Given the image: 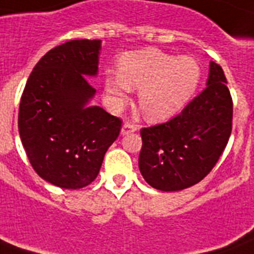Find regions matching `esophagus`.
<instances>
[{
    "label": "esophagus",
    "mask_w": 254,
    "mask_h": 254,
    "mask_svg": "<svg viewBox=\"0 0 254 254\" xmlns=\"http://www.w3.org/2000/svg\"><path fill=\"white\" fill-rule=\"evenodd\" d=\"M135 130H137V127L131 124H124L123 127H121V135H127V134L134 133Z\"/></svg>",
    "instance_id": "esophagus-1"
}]
</instances>
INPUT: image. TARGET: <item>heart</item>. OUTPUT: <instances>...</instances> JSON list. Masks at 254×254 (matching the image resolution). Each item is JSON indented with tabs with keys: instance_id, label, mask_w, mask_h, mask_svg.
Returning a JSON list of instances; mask_svg holds the SVG:
<instances>
[{
	"instance_id": "b5f03b06",
	"label": "heart",
	"mask_w": 254,
	"mask_h": 254,
	"mask_svg": "<svg viewBox=\"0 0 254 254\" xmlns=\"http://www.w3.org/2000/svg\"><path fill=\"white\" fill-rule=\"evenodd\" d=\"M200 68L190 57L147 48L127 53L119 61V76L108 73L104 90L114 108L127 103L129 91L138 89L140 112L151 121L176 115L195 93Z\"/></svg>"
}]
</instances>
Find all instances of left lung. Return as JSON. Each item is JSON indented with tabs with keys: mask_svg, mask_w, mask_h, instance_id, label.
<instances>
[{
	"mask_svg": "<svg viewBox=\"0 0 254 254\" xmlns=\"http://www.w3.org/2000/svg\"><path fill=\"white\" fill-rule=\"evenodd\" d=\"M225 73L210 62L206 87L178 116L140 130L139 170L160 191H181L203 180L222 155L232 127Z\"/></svg>",
	"mask_w": 254,
	"mask_h": 254,
	"instance_id": "1",
	"label": "left lung"
}]
</instances>
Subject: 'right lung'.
I'll list each match as a JSON object with an SVG mask.
<instances>
[{
  "instance_id": "right-lung-1",
  "label": "right lung",
  "mask_w": 254,
  "mask_h": 254,
  "mask_svg": "<svg viewBox=\"0 0 254 254\" xmlns=\"http://www.w3.org/2000/svg\"><path fill=\"white\" fill-rule=\"evenodd\" d=\"M101 40H73L35 65L19 107V134L29 163L46 182L77 190L97 178L121 120L91 106Z\"/></svg>"
}]
</instances>
